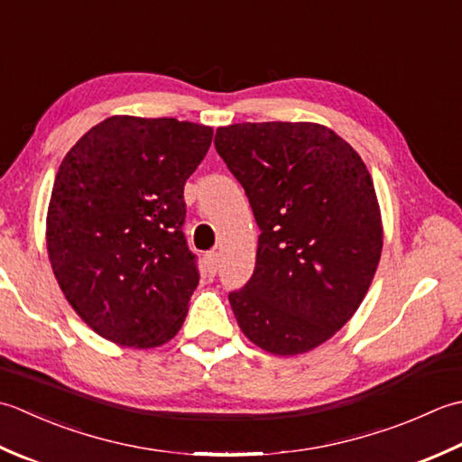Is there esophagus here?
Instances as JSON below:
<instances>
[{
	"instance_id": "obj_1",
	"label": "esophagus",
	"mask_w": 462,
	"mask_h": 462,
	"mask_svg": "<svg viewBox=\"0 0 462 462\" xmlns=\"http://www.w3.org/2000/svg\"><path fill=\"white\" fill-rule=\"evenodd\" d=\"M205 261H207V269H209V273H217V265H219V253L217 251L207 253Z\"/></svg>"
}]
</instances>
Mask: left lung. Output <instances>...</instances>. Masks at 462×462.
I'll return each instance as SVG.
<instances>
[{"instance_id": "1", "label": "left lung", "mask_w": 462, "mask_h": 462, "mask_svg": "<svg viewBox=\"0 0 462 462\" xmlns=\"http://www.w3.org/2000/svg\"><path fill=\"white\" fill-rule=\"evenodd\" d=\"M215 149L261 231L255 271L229 293L235 319L273 355L315 349L355 315L379 265L383 227L371 173L319 124L219 127Z\"/></svg>"}]
</instances>
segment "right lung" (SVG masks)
<instances>
[{"instance_id": "1", "label": "right lung", "mask_w": 462, "mask_h": 462, "mask_svg": "<svg viewBox=\"0 0 462 462\" xmlns=\"http://www.w3.org/2000/svg\"><path fill=\"white\" fill-rule=\"evenodd\" d=\"M211 139L189 121L113 116L63 157L47 253L65 299L103 338L149 349L181 328L199 283L183 187Z\"/></svg>"}]
</instances>
